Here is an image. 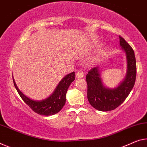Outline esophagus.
Listing matches in <instances>:
<instances>
[{
	"mask_svg": "<svg viewBox=\"0 0 147 147\" xmlns=\"http://www.w3.org/2000/svg\"><path fill=\"white\" fill-rule=\"evenodd\" d=\"M83 76H84V74H83V72L81 70H79L78 71V72H77L76 74L77 78H82Z\"/></svg>",
	"mask_w": 147,
	"mask_h": 147,
	"instance_id": "34e87169",
	"label": "esophagus"
}]
</instances>
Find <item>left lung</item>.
Wrapping results in <instances>:
<instances>
[{"instance_id":"1","label":"left lung","mask_w":147,"mask_h":147,"mask_svg":"<svg viewBox=\"0 0 147 147\" xmlns=\"http://www.w3.org/2000/svg\"><path fill=\"white\" fill-rule=\"evenodd\" d=\"M119 44L125 52L127 60L126 78L116 89H110L102 85L97 67H92L86 76L87 98L92 107L107 112L118 107L127 98L134 87L136 80L137 66L134 51L126 40L119 35Z\"/></svg>"}]
</instances>
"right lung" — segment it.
<instances>
[{"label": "right lung", "mask_w": 147, "mask_h": 147, "mask_svg": "<svg viewBox=\"0 0 147 147\" xmlns=\"http://www.w3.org/2000/svg\"><path fill=\"white\" fill-rule=\"evenodd\" d=\"M75 80V72L68 74L63 78L51 96L41 101H35L25 96L17 87L14 80L13 82L19 95L33 111L44 116H51L60 112L66 102V94L71 82Z\"/></svg>", "instance_id": "obj_1"}]
</instances>
